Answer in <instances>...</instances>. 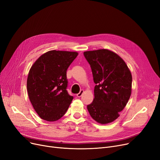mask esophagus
I'll return each instance as SVG.
<instances>
[{"mask_svg": "<svg viewBox=\"0 0 160 160\" xmlns=\"http://www.w3.org/2000/svg\"><path fill=\"white\" fill-rule=\"evenodd\" d=\"M83 93H84V90L82 89V90H80V92L77 95H76V96H77L78 97H80Z\"/></svg>", "mask_w": 160, "mask_h": 160, "instance_id": "1", "label": "esophagus"}]
</instances>
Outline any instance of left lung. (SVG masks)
<instances>
[{
  "label": "left lung",
  "mask_w": 160,
  "mask_h": 160,
  "mask_svg": "<svg viewBox=\"0 0 160 160\" xmlns=\"http://www.w3.org/2000/svg\"><path fill=\"white\" fill-rule=\"evenodd\" d=\"M93 81V101L87 106L92 118L101 124L112 122L126 106L131 93L132 76L125 61L107 49L84 52Z\"/></svg>",
  "instance_id": "left-lung-1"
}]
</instances>
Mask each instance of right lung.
Instances as JSON below:
<instances>
[{"label":"right lung","mask_w":160,"mask_h":160,"mask_svg":"<svg viewBox=\"0 0 160 160\" xmlns=\"http://www.w3.org/2000/svg\"><path fill=\"white\" fill-rule=\"evenodd\" d=\"M78 54L51 50L42 55L32 65L27 89L32 105L42 119L58 120L70 106L73 97L67 90V70Z\"/></svg>","instance_id":"add662e5"}]
</instances>
